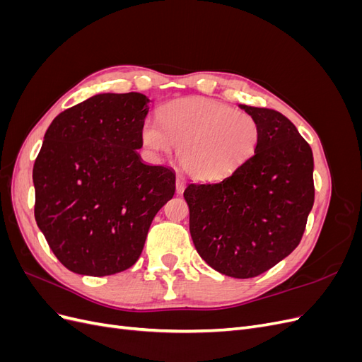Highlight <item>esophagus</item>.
<instances>
[{"mask_svg":"<svg viewBox=\"0 0 362 362\" xmlns=\"http://www.w3.org/2000/svg\"><path fill=\"white\" fill-rule=\"evenodd\" d=\"M175 185H177V193H182V190H184V178L181 177V175H178V177H177V182H175Z\"/></svg>","mask_w":362,"mask_h":362,"instance_id":"1","label":"esophagus"}]
</instances>
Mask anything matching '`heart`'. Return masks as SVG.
Instances as JSON below:
<instances>
[{
  "label": "heart",
  "instance_id": "b5f03b06",
  "mask_svg": "<svg viewBox=\"0 0 362 362\" xmlns=\"http://www.w3.org/2000/svg\"><path fill=\"white\" fill-rule=\"evenodd\" d=\"M258 120L247 112L202 96L173 100L158 112V125L146 120L140 140L152 156L178 148V164L198 181L229 177L255 156Z\"/></svg>",
  "mask_w": 362,
  "mask_h": 362
}]
</instances>
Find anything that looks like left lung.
Returning a JSON list of instances; mask_svg holds the SVG:
<instances>
[{
  "instance_id": "obj_1",
  "label": "left lung",
  "mask_w": 362,
  "mask_h": 362,
  "mask_svg": "<svg viewBox=\"0 0 362 362\" xmlns=\"http://www.w3.org/2000/svg\"><path fill=\"white\" fill-rule=\"evenodd\" d=\"M261 127L255 156L218 182L189 184L190 234L222 275L254 278L298 247L314 204L313 151L272 108L240 105Z\"/></svg>"
}]
</instances>
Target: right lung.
<instances>
[{
	"mask_svg": "<svg viewBox=\"0 0 362 362\" xmlns=\"http://www.w3.org/2000/svg\"><path fill=\"white\" fill-rule=\"evenodd\" d=\"M149 100L100 93L62 112L33 168L35 217L54 255L78 275L129 269L152 218L175 193V173L140 160Z\"/></svg>",
	"mask_w": 362,
	"mask_h": 362,
	"instance_id": "1",
	"label": "right lung"
}]
</instances>
